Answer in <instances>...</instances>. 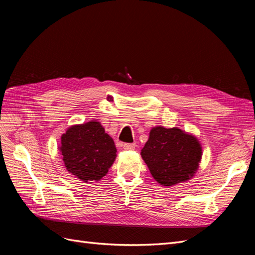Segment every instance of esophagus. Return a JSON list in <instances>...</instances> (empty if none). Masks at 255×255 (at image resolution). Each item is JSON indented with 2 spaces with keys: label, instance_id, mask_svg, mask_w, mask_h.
Returning a JSON list of instances; mask_svg holds the SVG:
<instances>
[{
  "label": "esophagus",
  "instance_id": "34e87169",
  "mask_svg": "<svg viewBox=\"0 0 255 255\" xmlns=\"http://www.w3.org/2000/svg\"><path fill=\"white\" fill-rule=\"evenodd\" d=\"M136 144L135 143H125L123 144V149L125 150H134Z\"/></svg>",
  "mask_w": 255,
  "mask_h": 255
}]
</instances>
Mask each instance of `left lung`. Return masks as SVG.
<instances>
[{
  "label": "left lung",
  "instance_id": "left-lung-1",
  "mask_svg": "<svg viewBox=\"0 0 255 255\" xmlns=\"http://www.w3.org/2000/svg\"><path fill=\"white\" fill-rule=\"evenodd\" d=\"M140 155L158 184L173 186L192 179L202 158L198 138L179 128H151Z\"/></svg>",
  "mask_w": 255,
  "mask_h": 255
}]
</instances>
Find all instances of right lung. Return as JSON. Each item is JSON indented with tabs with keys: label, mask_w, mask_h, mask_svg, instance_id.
Segmentation results:
<instances>
[{
	"label": "right lung",
	"mask_w": 255,
	"mask_h": 255,
	"mask_svg": "<svg viewBox=\"0 0 255 255\" xmlns=\"http://www.w3.org/2000/svg\"><path fill=\"white\" fill-rule=\"evenodd\" d=\"M58 150L68 172L85 183L101 180L117 156L114 139L97 120L69 127Z\"/></svg>",
	"instance_id": "obj_1"
}]
</instances>
